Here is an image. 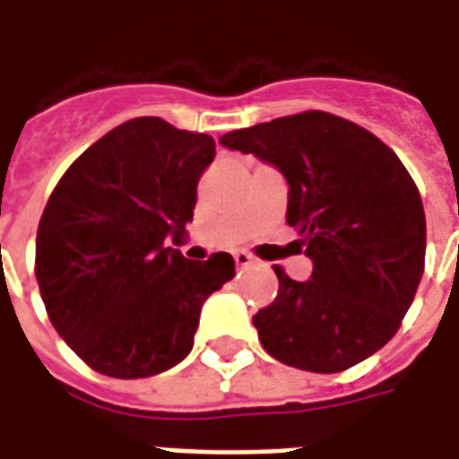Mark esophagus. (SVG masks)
Segmentation results:
<instances>
[{
    "mask_svg": "<svg viewBox=\"0 0 459 459\" xmlns=\"http://www.w3.org/2000/svg\"><path fill=\"white\" fill-rule=\"evenodd\" d=\"M233 258H236V265H238V268H248V265H253V258H250L248 253H243V250L233 253Z\"/></svg>",
    "mask_w": 459,
    "mask_h": 459,
    "instance_id": "obj_1",
    "label": "esophagus"
}]
</instances>
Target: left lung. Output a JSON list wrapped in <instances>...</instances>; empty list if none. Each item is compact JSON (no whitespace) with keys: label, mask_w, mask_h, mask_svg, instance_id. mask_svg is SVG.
Listing matches in <instances>:
<instances>
[{"label":"left lung","mask_w":459,"mask_h":459,"mask_svg":"<svg viewBox=\"0 0 459 459\" xmlns=\"http://www.w3.org/2000/svg\"><path fill=\"white\" fill-rule=\"evenodd\" d=\"M221 144L268 161L288 181V223L312 278L275 268L280 290L253 317L263 349L315 374H337L376 354L411 307L425 268V211L411 174L376 134L309 110Z\"/></svg>","instance_id":"obj_1"}]
</instances>
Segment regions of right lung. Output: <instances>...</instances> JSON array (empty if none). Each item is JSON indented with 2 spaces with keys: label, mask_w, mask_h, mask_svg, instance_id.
Masks as SVG:
<instances>
[{
  "label": "right lung",
  "mask_w": 459,
  "mask_h": 459,
  "mask_svg": "<svg viewBox=\"0 0 459 459\" xmlns=\"http://www.w3.org/2000/svg\"><path fill=\"white\" fill-rule=\"evenodd\" d=\"M216 142L161 117L103 134L56 184L36 233V280L48 319L93 371L147 378L194 346L201 305L236 275L167 248L194 219L196 184Z\"/></svg>",
  "instance_id": "add662e5"
}]
</instances>
